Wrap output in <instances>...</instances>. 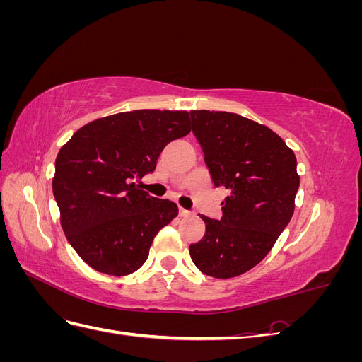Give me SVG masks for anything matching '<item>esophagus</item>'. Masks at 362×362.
<instances>
[{"mask_svg":"<svg viewBox=\"0 0 362 362\" xmlns=\"http://www.w3.org/2000/svg\"><path fill=\"white\" fill-rule=\"evenodd\" d=\"M193 213L189 210H184V208H180V216L181 217H190Z\"/></svg>","mask_w":362,"mask_h":362,"instance_id":"1","label":"esophagus"}]
</instances>
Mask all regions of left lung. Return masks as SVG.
Segmentation results:
<instances>
[{
    "mask_svg": "<svg viewBox=\"0 0 362 362\" xmlns=\"http://www.w3.org/2000/svg\"><path fill=\"white\" fill-rule=\"evenodd\" d=\"M190 116L214 185L229 193L221 221L201 216L205 235L190 245V257L208 276L234 278L255 267L291 221L298 161L286 141L254 120L210 110Z\"/></svg>",
    "mask_w": 362,
    "mask_h": 362,
    "instance_id": "8db88e82",
    "label": "left lung"
}]
</instances>
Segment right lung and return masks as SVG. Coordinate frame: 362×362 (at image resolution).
<instances>
[{
	"label": "right lung",
	"instance_id": "1",
	"mask_svg": "<svg viewBox=\"0 0 362 362\" xmlns=\"http://www.w3.org/2000/svg\"><path fill=\"white\" fill-rule=\"evenodd\" d=\"M190 129L187 112L134 110L96 119L62 146L52 193L63 233L86 264L113 276L144 266L178 206L131 181L154 172L164 146Z\"/></svg>",
	"mask_w": 362,
	"mask_h": 362
}]
</instances>
